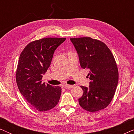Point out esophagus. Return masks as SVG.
<instances>
[{"instance_id": "esophagus-1", "label": "esophagus", "mask_w": 134, "mask_h": 134, "mask_svg": "<svg viewBox=\"0 0 134 134\" xmlns=\"http://www.w3.org/2000/svg\"><path fill=\"white\" fill-rule=\"evenodd\" d=\"M63 87L66 89H69L73 87V85H65L63 86Z\"/></svg>"}]
</instances>
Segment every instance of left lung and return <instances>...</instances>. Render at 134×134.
Instances as JSON below:
<instances>
[{
  "label": "left lung",
  "instance_id": "left-lung-1",
  "mask_svg": "<svg viewBox=\"0 0 134 134\" xmlns=\"http://www.w3.org/2000/svg\"><path fill=\"white\" fill-rule=\"evenodd\" d=\"M79 55L80 65L88 69L89 87L81 86L79 99L85 110L95 112L105 109L114 96L118 82V70L112 53L107 45L90 37L71 38Z\"/></svg>",
  "mask_w": 134,
  "mask_h": 134
}]
</instances>
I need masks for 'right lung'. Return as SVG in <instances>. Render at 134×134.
Instances as JSON below:
<instances>
[{
    "instance_id": "1",
    "label": "right lung",
    "mask_w": 134,
    "mask_h": 134,
    "mask_svg": "<svg viewBox=\"0 0 134 134\" xmlns=\"http://www.w3.org/2000/svg\"><path fill=\"white\" fill-rule=\"evenodd\" d=\"M66 38H44L29 43L18 60L16 80L25 100L38 111H45L57 105L62 88L42 82L50 66L55 49Z\"/></svg>"
}]
</instances>
